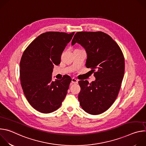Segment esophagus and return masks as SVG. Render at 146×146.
Listing matches in <instances>:
<instances>
[{
  "label": "esophagus",
  "mask_w": 146,
  "mask_h": 146,
  "mask_svg": "<svg viewBox=\"0 0 146 146\" xmlns=\"http://www.w3.org/2000/svg\"><path fill=\"white\" fill-rule=\"evenodd\" d=\"M72 82L74 83V84H75V83H77L78 82V80L76 78H72Z\"/></svg>",
  "instance_id": "esophagus-1"
}]
</instances>
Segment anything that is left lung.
Listing matches in <instances>:
<instances>
[{"mask_svg":"<svg viewBox=\"0 0 146 146\" xmlns=\"http://www.w3.org/2000/svg\"><path fill=\"white\" fill-rule=\"evenodd\" d=\"M80 44L86 50V66L92 68L95 80L91 84L80 80L78 99L85 111L100 114L108 110L114 102L120 90L125 70L123 54L115 41L102 32H78L72 45Z\"/></svg>","mask_w":146,"mask_h":146,"instance_id":"obj_1","label":"left lung"}]
</instances>
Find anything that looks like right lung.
Listing matches in <instances>:
<instances>
[{
    "mask_svg": "<svg viewBox=\"0 0 146 146\" xmlns=\"http://www.w3.org/2000/svg\"><path fill=\"white\" fill-rule=\"evenodd\" d=\"M74 32H48L41 34L24 52L19 64L20 79L30 105L43 113L57 110L64 100L72 79L66 75L52 80L54 66L60 57Z\"/></svg>",
    "mask_w": 146,
    "mask_h": 146,
    "instance_id": "right-lung-1",
    "label": "right lung"
}]
</instances>
